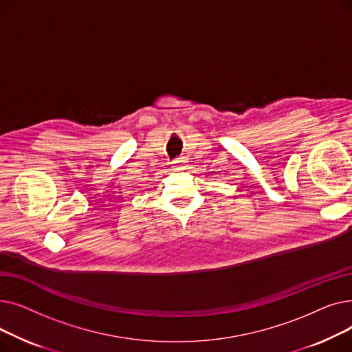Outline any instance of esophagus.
I'll return each instance as SVG.
<instances>
[{"label": "esophagus", "instance_id": "obj_1", "mask_svg": "<svg viewBox=\"0 0 352 352\" xmlns=\"http://www.w3.org/2000/svg\"><path fill=\"white\" fill-rule=\"evenodd\" d=\"M186 165H187L186 157H181V158H178V160H175V161L173 162L174 170H184V166H186Z\"/></svg>", "mask_w": 352, "mask_h": 352}]
</instances>
